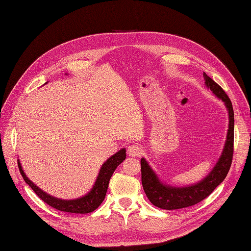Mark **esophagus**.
<instances>
[{"instance_id": "34e87169", "label": "esophagus", "mask_w": 251, "mask_h": 251, "mask_svg": "<svg viewBox=\"0 0 251 251\" xmlns=\"http://www.w3.org/2000/svg\"><path fill=\"white\" fill-rule=\"evenodd\" d=\"M127 154L132 156V157L140 156L141 155V149H140V147L136 146V144H131V146L127 147Z\"/></svg>"}]
</instances>
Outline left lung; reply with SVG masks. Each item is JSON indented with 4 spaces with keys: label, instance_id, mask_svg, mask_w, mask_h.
Here are the masks:
<instances>
[{
    "label": "left lung",
    "instance_id": "1",
    "mask_svg": "<svg viewBox=\"0 0 251 251\" xmlns=\"http://www.w3.org/2000/svg\"><path fill=\"white\" fill-rule=\"evenodd\" d=\"M205 86L216 97L221 100L228 112V130H227L224 148L214 168L202 180L186 186H173L161 181L158 175L151 168L146 158H141V182L147 197L151 203L162 209H179L192 206L208 197L215 188L221 184L228 174L233 154V130L234 114L229 97L216 81L206 73H203Z\"/></svg>",
    "mask_w": 251,
    "mask_h": 251
}]
</instances>
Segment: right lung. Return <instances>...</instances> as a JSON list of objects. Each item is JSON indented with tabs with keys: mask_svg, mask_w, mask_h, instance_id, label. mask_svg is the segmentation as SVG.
I'll use <instances>...</instances> for the list:
<instances>
[{
	"mask_svg": "<svg viewBox=\"0 0 251 251\" xmlns=\"http://www.w3.org/2000/svg\"><path fill=\"white\" fill-rule=\"evenodd\" d=\"M46 83H45V85H46ZM126 150L124 148L119 150L117 153L112 155L110 158H108L101 165L92 188H91L86 195L79 197V198L70 200L59 199L54 196H51L46 192L42 191L39 186H36L33 182L26 176L24 170L22 168L20 159L18 160V164L20 173L22 175V177L24 178L26 183L33 189L34 193L39 196L44 202H46L51 207L56 208L60 211L72 212V214H88V212L94 211L104 200L105 194H107L108 191L110 179L117 166L126 159Z\"/></svg>",
	"mask_w": 251,
	"mask_h": 251,
	"instance_id": "1",
	"label": "right lung"
}]
</instances>
